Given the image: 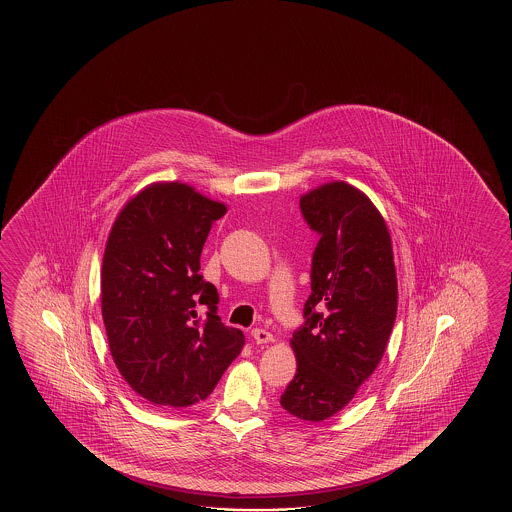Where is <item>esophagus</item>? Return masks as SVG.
Returning a JSON list of instances; mask_svg holds the SVG:
<instances>
[{
	"label": "esophagus",
	"mask_w": 512,
	"mask_h": 512,
	"mask_svg": "<svg viewBox=\"0 0 512 512\" xmlns=\"http://www.w3.org/2000/svg\"><path fill=\"white\" fill-rule=\"evenodd\" d=\"M252 337L256 340V344H269V342L274 340L267 329H254V331H252Z\"/></svg>",
	"instance_id": "obj_1"
}]
</instances>
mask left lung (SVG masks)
<instances>
[{
  "label": "left lung",
  "instance_id": "obj_1",
  "mask_svg": "<svg viewBox=\"0 0 512 512\" xmlns=\"http://www.w3.org/2000/svg\"><path fill=\"white\" fill-rule=\"evenodd\" d=\"M300 208L320 241L305 324L291 338L296 375L280 404L316 423L348 406L377 370L397 316V274L386 221L359 188L320 185Z\"/></svg>",
  "mask_w": 512,
  "mask_h": 512
}]
</instances>
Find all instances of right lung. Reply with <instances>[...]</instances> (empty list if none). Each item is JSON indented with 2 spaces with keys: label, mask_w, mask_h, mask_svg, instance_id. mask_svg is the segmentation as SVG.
<instances>
[{
  "label": "right lung",
  "mask_w": 512,
  "mask_h": 512,
  "mask_svg": "<svg viewBox=\"0 0 512 512\" xmlns=\"http://www.w3.org/2000/svg\"><path fill=\"white\" fill-rule=\"evenodd\" d=\"M227 207L185 183H153L122 207L102 260L100 302L113 362L153 406L205 401L241 353L221 324L218 289L199 274L214 221ZM205 304L208 316H196Z\"/></svg>",
  "instance_id": "add662e5"
}]
</instances>
